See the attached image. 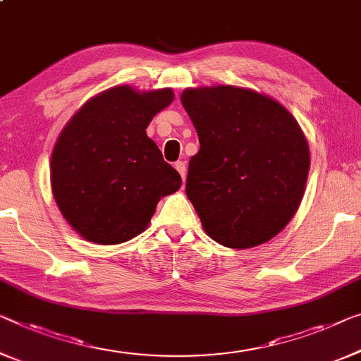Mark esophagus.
<instances>
[{"label": "esophagus", "instance_id": "esophagus-1", "mask_svg": "<svg viewBox=\"0 0 361 361\" xmlns=\"http://www.w3.org/2000/svg\"><path fill=\"white\" fill-rule=\"evenodd\" d=\"M175 169L178 170V173L181 175L183 181H185V178H186V164L181 162V160H178V162H175Z\"/></svg>", "mask_w": 361, "mask_h": 361}]
</instances>
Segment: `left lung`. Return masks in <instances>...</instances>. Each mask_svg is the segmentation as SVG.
<instances>
[{"label":"left lung","instance_id":"1","mask_svg":"<svg viewBox=\"0 0 361 361\" xmlns=\"http://www.w3.org/2000/svg\"><path fill=\"white\" fill-rule=\"evenodd\" d=\"M181 104L199 136L186 196L202 228L227 248L266 243L287 227L305 195L310 147L272 97L236 85L191 87Z\"/></svg>","mask_w":361,"mask_h":361}]
</instances>
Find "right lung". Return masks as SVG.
<instances>
[{"instance_id": "obj_1", "label": "right lung", "mask_w": 361, "mask_h": 361, "mask_svg": "<svg viewBox=\"0 0 361 361\" xmlns=\"http://www.w3.org/2000/svg\"><path fill=\"white\" fill-rule=\"evenodd\" d=\"M173 102V90L116 85L85 102L51 152L50 181L66 222L87 241L118 245L147 228L160 197L181 176L146 129Z\"/></svg>"}]
</instances>
